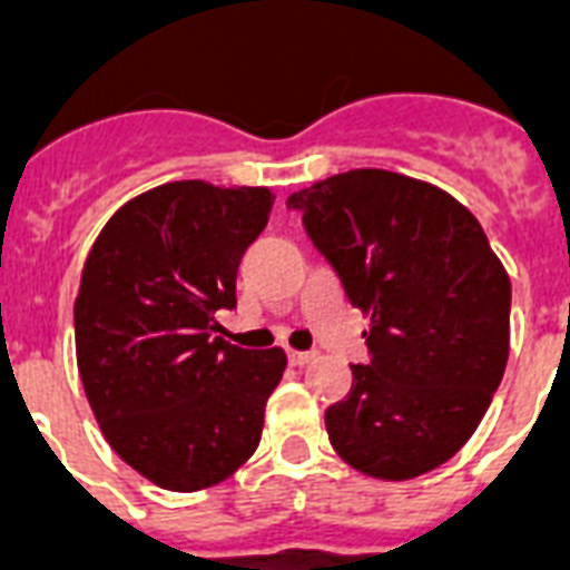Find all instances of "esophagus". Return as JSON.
Returning a JSON list of instances; mask_svg holds the SVG:
<instances>
[{
  "label": "esophagus",
  "instance_id": "esophagus-1",
  "mask_svg": "<svg viewBox=\"0 0 570 570\" xmlns=\"http://www.w3.org/2000/svg\"><path fill=\"white\" fill-rule=\"evenodd\" d=\"M286 357H289V364L293 366H304L313 361V352H295V348H289V352H286Z\"/></svg>",
  "mask_w": 570,
  "mask_h": 570
}]
</instances>
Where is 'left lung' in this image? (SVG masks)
<instances>
[{
  "label": "left lung",
  "mask_w": 570,
  "mask_h": 570,
  "mask_svg": "<svg viewBox=\"0 0 570 570\" xmlns=\"http://www.w3.org/2000/svg\"><path fill=\"white\" fill-rule=\"evenodd\" d=\"M370 316V364L325 411L331 446L373 479L441 468L476 432L509 361L512 284L482 224L405 174L357 168L286 197Z\"/></svg>",
  "instance_id": "obj_1"
}]
</instances>
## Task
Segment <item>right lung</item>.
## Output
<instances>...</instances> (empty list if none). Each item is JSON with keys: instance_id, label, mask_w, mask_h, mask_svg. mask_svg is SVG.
Here are the masks:
<instances>
[{"instance_id": "right-lung-1", "label": "right lung", "mask_w": 570, "mask_h": 570, "mask_svg": "<svg viewBox=\"0 0 570 570\" xmlns=\"http://www.w3.org/2000/svg\"><path fill=\"white\" fill-rule=\"evenodd\" d=\"M266 186L177 180L111 215L73 304L76 364L102 438L168 491H200L254 455L284 348L218 337L236 268L268 222Z\"/></svg>"}]
</instances>
